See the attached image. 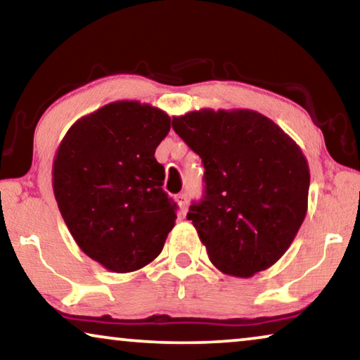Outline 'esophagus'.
<instances>
[{
    "mask_svg": "<svg viewBox=\"0 0 360 360\" xmlns=\"http://www.w3.org/2000/svg\"><path fill=\"white\" fill-rule=\"evenodd\" d=\"M176 205H179L181 213H185V211L188 210V198H186L185 193H180L176 196Z\"/></svg>",
    "mask_w": 360,
    "mask_h": 360,
    "instance_id": "obj_1",
    "label": "esophagus"
}]
</instances>
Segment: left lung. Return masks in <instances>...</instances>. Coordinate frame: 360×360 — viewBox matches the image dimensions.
Returning <instances> with one entry per match:
<instances>
[{"label": "left lung", "mask_w": 360, "mask_h": 360, "mask_svg": "<svg viewBox=\"0 0 360 360\" xmlns=\"http://www.w3.org/2000/svg\"><path fill=\"white\" fill-rule=\"evenodd\" d=\"M172 126L205 165V196L186 218L211 264L239 278L272 267L307 216L303 150L254 110L203 108L174 116Z\"/></svg>", "instance_id": "obj_1"}]
</instances>
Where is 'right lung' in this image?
<instances>
[{
	"label": "right lung",
	"mask_w": 360,
	"mask_h": 360,
	"mask_svg": "<svg viewBox=\"0 0 360 360\" xmlns=\"http://www.w3.org/2000/svg\"><path fill=\"white\" fill-rule=\"evenodd\" d=\"M170 131L165 111L112 101L80 117L58 144L52 188L72 238L116 274L134 272L164 249L175 203L164 190L157 146Z\"/></svg>",
	"instance_id": "right-lung-1"
}]
</instances>
